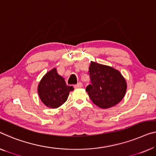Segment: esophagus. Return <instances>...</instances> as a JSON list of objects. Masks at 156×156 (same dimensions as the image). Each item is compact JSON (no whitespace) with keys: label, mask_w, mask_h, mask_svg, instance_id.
<instances>
[{"label":"esophagus","mask_w":156,"mask_h":156,"mask_svg":"<svg viewBox=\"0 0 156 156\" xmlns=\"http://www.w3.org/2000/svg\"><path fill=\"white\" fill-rule=\"evenodd\" d=\"M83 87V83H78L77 85H74V87L75 88H80Z\"/></svg>","instance_id":"esophagus-1"}]
</instances>
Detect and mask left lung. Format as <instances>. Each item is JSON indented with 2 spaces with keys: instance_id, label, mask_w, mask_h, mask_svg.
Listing matches in <instances>:
<instances>
[{
  "instance_id": "obj_1",
  "label": "left lung",
  "mask_w": 156,
  "mask_h": 156,
  "mask_svg": "<svg viewBox=\"0 0 156 156\" xmlns=\"http://www.w3.org/2000/svg\"><path fill=\"white\" fill-rule=\"evenodd\" d=\"M89 74L91 84L86 87V92L98 107L104 109L111 108L124 98L127 91V82L117 69L91 62Z\"/></svg>"
}]
</instances>
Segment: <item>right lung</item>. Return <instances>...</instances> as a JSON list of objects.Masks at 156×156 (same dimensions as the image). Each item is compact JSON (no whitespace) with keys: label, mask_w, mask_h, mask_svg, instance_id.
Wrapping results in <instances>:
<instances>
[{"label":"right lung","mask_w":156,"mask_h":156,"mask_svg":"<svg viewBox=\"0 0 156 156\" xmlns=\"http://www.w3.org/2000/svg\"><path fill=\"white\" fill-rule=\"evenodd\" d=\"M74 89L66 85L64 78L54 68L46 73L38 85V93L41 101L48 108H57L67 100L69 92Z\"/></svg>","instance_id":"right-lung-1"}]
</instances>
